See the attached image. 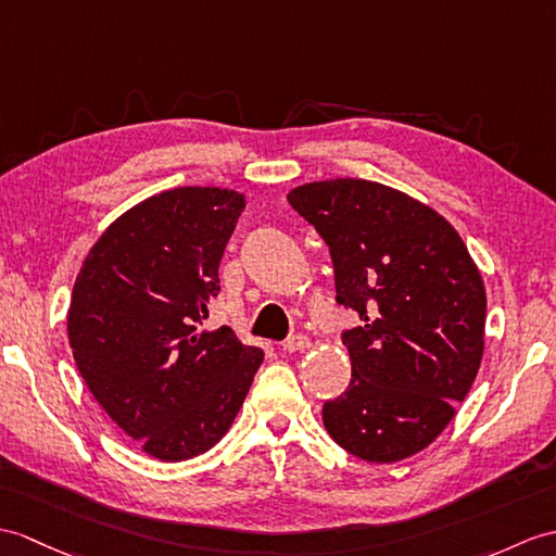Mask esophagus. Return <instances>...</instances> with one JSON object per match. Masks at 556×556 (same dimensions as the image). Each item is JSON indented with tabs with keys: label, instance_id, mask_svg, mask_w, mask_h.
I'll list each match as a JSON object with an SVG mask.
<instances>
[{
	"label": "esophagus",
	"instance_id": "1",
	"mask_svg": "<svg viewBox=\"0 0 556 556\" xmlns=\"http://www.w3.org/2000/svg\"><path fill=\"white\" fill-rule=\"evenodd\" d=\"M305 348H309V339L305 337V333H293V337L283 341V351H289V353L305 351Z\"/></svg>",
	"mask_w": 556,
	"mask_h": 556
}]
</instances>
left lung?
I'll return each mask as SVG.
<instances>
[{"instance_id":"obj_1","label":"left lung","mask_w":556,"mask_h":556,"mask_svg":"<svg viewBox=\"0 0 556 556\" xmlns=\"http://www.w3.org/2000/svg\"><path fill=\"white\" fill-rule=\"evenodd\" d=\"M289 203L325 239L337 301L363 325L343 331L353 379L321 419L348 453L391 464L453 421L479 374L485 287L443 215L369 179L309 182Z\"/></svg>"}]
</instances>
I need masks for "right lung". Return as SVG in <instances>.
<instances>
[{"label":"right lung","instance_id":"1","mask_svg":"<svg viewBox=\"0 0 556 556\" xmlns=\"http://www.w3.org/2000/svg\"><path fill=\"white\" fill-rule=\"evenodd\" d=\"M243 193L177 187L123 213L77 273L68 341L103 412L161 462L211 450L243 405L263 351L199 331Z\"/></svg>","mask_w":556,"mask_h":556}]
</instances>
